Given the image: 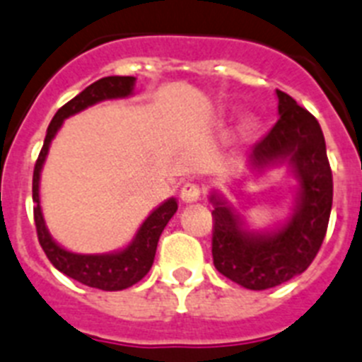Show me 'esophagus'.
Segmentation results:
<instances>
[{
	"instance_id": "obj_1",
	"label": "esophagus",
	"mask_w": 362,
	"mask_h": 362,
	"mask_svg": "<svg viewBox=\"0 0 362 362\" xmlns=\"http://www.w3.org/2000/svg\"><path fill=\"white\" fill-rule=\"evenodd\" d=\"M180 199L184 202H197L201 199V186L197 182H186L180 189Z\"/></svg>"
}]
</instances>
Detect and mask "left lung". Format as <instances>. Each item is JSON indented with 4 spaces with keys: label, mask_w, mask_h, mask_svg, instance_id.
I'll use <instances>...</instances> for the list:
<instances>
[{
    "label": "left lung",
    "mask_w": 362,
    "mask_h": 362,
    "mask_svg": "<svg viewBox=\"0 0 362 362\" xmlns=\"http://www.w3.org/2000/svg\"><path fill=\"white\" fill-rule=\"evenodd\" d=\"M279 120L251 152L255 167L288 161L299 180L292 219L273 234L242 228L240 217L211 195V257L221 275L249 290H267L303 273L318 255L333 204V173L318 120L277 90Z\"/></svg>",
    "instance_id": "obj_1"
}]
</instances>
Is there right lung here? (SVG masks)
<instances>
[{"label": "right lung", "mask_w": 362, "mask_h": 362, "mask_svg": "<svg viewBox=\"0 0 362 362\" xmlns=\"http://www.w3.org/2000/svg\"><path fill=\"white\" fill-rule=\"evenodd\" d=\"M134 81L135 78H132V76H107V78H102L89 85L78 96L66 102L49 122L46 139H44V145L40 148L33 171V201L37 202V206L33 208V217L40 247L46 252L49 262L54 264L59 272L64 273L66 277L74 279L78 283L87 284L90 288L105 290V292H117V290L134 286L148 273L152 262H154L156 247H158L161 232L178 208L176 201L169 199L160 208H156L151 216L146 217L145 223L141 225L134 242L120 252H113V255H76V252L64 251L63 247H59L46 230L42 211H40V199H38V180H40V169H42L44 158L48 154L49 143L54 139V135L57 134L59 126L63 124V120L70 115L96 104L100 100L132 95Z\"/></svg>", "instance_id": "right-lung-1"}]
</instances>
